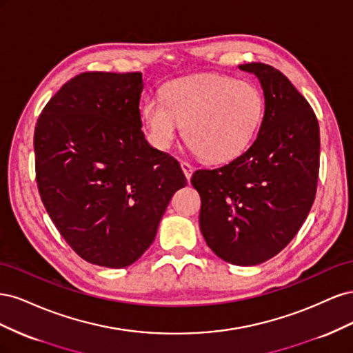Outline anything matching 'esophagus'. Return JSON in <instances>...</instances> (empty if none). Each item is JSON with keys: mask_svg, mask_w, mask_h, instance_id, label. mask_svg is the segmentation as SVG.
I'll return each instance as SVG.
<instances>
[{"mask_svg": "<svg viewBox=\"0 0 353 353\" xmlns=\"http://www.w3.org/2000/svg\"><path fill=\"white\" fill-rule=\"evenodd\" d=\"M181 169H183V172H184V175H185V178L190 181L191 179V175H193V170H194V168L191 166L188 162H181Z\"/></svg>", "mask_w": 353, "mask_h": 353, "instance_id": "1", "label": "esophagus"}]
</instances>
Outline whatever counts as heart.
Returning <instances> with one entry per match:
<instances>
[{
  "instance_id": "obj_1",
  "label": "heart",
  "mask_w": 353,
  "mask_h": 353,
  "mask_svg": "<svg viewBox=\"0 0 353 353\" xmlns=\"http://www.w3.org/2000/svg\"><path fill=\"white\" fill-rule=\"evenodd\" d=\"M265 112V95L256 83L205 73L165 83L162 100L148 99L141 119L153 145L172 144L179 123L200 159L223 163L248 150L261 131Z\"/></svg>"
}]
</instances>
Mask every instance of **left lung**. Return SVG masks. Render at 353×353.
I'll return each mask as SVG.
<instances>
[{"label": "left lung", "instance_id": "8db88e82", "mask_svg": "<svg viewBox=\"0 0 353 353\" xmlns=\"http://www.w3.org/2000/svg\"><path fill=\"white\" fill-rule=\"evenodd\" d=\"M259 79L266 112L248 152L216 169H199L200 231L212 252L232 265H259L301 230L316 193L319 126L303 95L275 68L240 65Z\"/></svg>", "mask_w": 353, "mask_h": 353}]
</instances>
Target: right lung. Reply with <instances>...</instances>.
I'll use <instances>...</instances> for the list:
<instances>
[{
    "instance_id": "add662e5",
    "label": "right lung",
    "mask_w": 353,
    "mask_h": 353,
    "mask_svg": "<svg viewBox=\"0 0 353 353\" xmlns=\"http://www.w3.org/2000/svg\"><path fill=\"white\" fill-rule=\"evenodd\" d=\"M143 74L85 72L68 81L35 126L41 200L83 261L125 268L150 248L176 190L178 160L141 131Z\"/></svg>"
}]
</instances>
